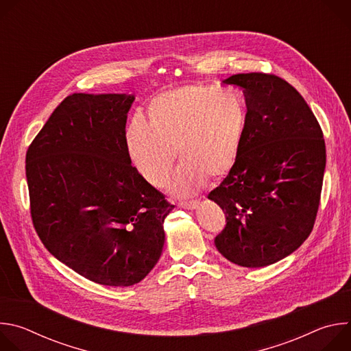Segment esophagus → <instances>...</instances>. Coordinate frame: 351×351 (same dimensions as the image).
<instances>
[{
    "mask_svg": "<svg viewBox=\"0 0 351 351\" xmlns=\"http://www.w3.org/2000/svg\"><path fill=\"white\" fill-rule=\"evenodd\" d=\"M179 206L184 210H195L199 206V202H197V199H191V202H182Z\"/></svg>",
    "mask_w": 351,
    "mask_h": 351,
    "instance_id": "esophagus-1",
    "label": "esophagus"
}]
</instances>
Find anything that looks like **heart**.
I'll return each instance as SVG.
<instances>
[{
    "label": "heart",
    "instance_id": "1",
    "mask_svg": "<svg viewBox=\"0 0 351 351\" xmlns=\"http://www.w3.org/2000/svg\"><path fill=\"white\" fill-rule=\"evenodd\" d=\"M247 126V106L240 94L211 86H184L153 98L147 121L133 119L125 140L138 175L154 187L168 183L184 197L198 191L208 176H225L237 162Z\"/></svg>",
    "mask_w": 351,
    "mask_h": 351
}]
</instances>
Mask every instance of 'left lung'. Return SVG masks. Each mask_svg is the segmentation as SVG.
<instances>
[{
	"mask_svg": "<svg viewBox=\"0 0 351 351\" xmlns=\"http://www.w3.org/2000/svg\"><path fill=\"white\" fill-rule=\"evenodd\" d=\"M223 84L243 90L247 126L237 162L208 194L226 217L214 241L233 264L265 267L291 254L314 228L324 133L302 94L274 73H237Z\"/></svg>",
	"mask_w": 351,
	"mask_h": 351,
	"instance_id": "1",
	"label": "left lung"
}]
</instances>
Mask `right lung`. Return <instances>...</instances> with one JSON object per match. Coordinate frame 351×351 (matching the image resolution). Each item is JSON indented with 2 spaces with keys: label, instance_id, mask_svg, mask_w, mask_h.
<instances>
[{
  "label": "right lung",
  "instance_id": "add662e5",
  "mask_svg": "<svg viewBox=\"0 0 351 351\" xmlns=\"http://www.w3.org/2000/svg\"><path fill=\"white\" fill-rule=\"evenodd\" d=\"M134 97L72 94L26 153L32 222L45 248L86 279L132 286L158 263L175 207L130 164Z\"/></svg>",
  "mask_w": 351,
  "mask_h": 351
}]
</instances>
